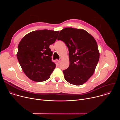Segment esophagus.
Listing matches in <instances>:
<instances>
[{"label":"esophagus","instance_id":"esophagus-1","mask_svg":"<svg viewBox=\"0 0 120 120\" xmlns=\"http://www.w3.org/2000/svg\"><path fill=\"white\" fill-rule=\"evenodd\" d=\"M61 61H62V59H59L58 60H57V62H58V63L59 64V63H61Z\"/></svg>","mask_w":120,"mask_h":120}]
</instances>
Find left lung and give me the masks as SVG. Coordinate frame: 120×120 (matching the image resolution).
Returning a JSON list of instances; mask_svg holds the SVG:
<instances>
[{
	"mask_svg": "<svg viewBox=\"0 0 120 120\" xmlns=\"http://www.w3.org/2000/svg\"><path fill=\"white\" fill-rule=\"evenodd\" d=\"M58 40L65 43L69 50L70 65L63 71L66 81L80 85L93 75L100 53L94 37L82 29L66 27L60 31Z\"/></svg>",
	"mask_w": 120,
	"mask_h": 120,
	"instance_id": "8db88e82",
	"label": "left lung"
}]
</instances>
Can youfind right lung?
<instances>
[{"label":"right lung","instance_id":"right-lung-1","mask_svg":"<svg viewBox=\"0 0 120 120\" xmlns=\"http://www.w3.org/2000/svg\"><path fill=\"white\" fill-rule=\"evenodd\" d=\"M59 32L47 29L32 31L19 42L17 58L24 73L31 80L45 81L55 69L56 65L51 61L53 53L49 45L55 42Z\"/></svg>","mask_w":120,"mask_h":120}]
</instances>
